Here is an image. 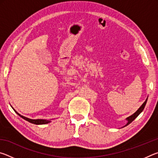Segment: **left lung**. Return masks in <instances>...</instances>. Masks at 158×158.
I'll return each mask as SVG.
<instances>
[{
    "label": "left lung",
    "instance_id": "left-lung-1",
    "mask_svg": "<svg viewBox=\"0 0 158 158\" xmlns=\"http://www.w3.org/2000/svg\"><path fill=\"white\" fill-rule=\"evenodd\" d=\"M146 102H147V99L146 100V101L143 103V105H141L139 108L138 110L136 111L135 114H132V116H129L128 118H127V123L126 124V125H125V126H127V125H129L130 123H132L134 121V120H135L136 118H137L139 116V114L141 113V112L143 110V109H144V107H145V105H146Z\"/></svg>",
    "mask_w": 158,
    "mask_h": 158
}]
</instances>
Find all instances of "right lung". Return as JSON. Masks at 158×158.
I'll return each mask as SVG.
<instances>
[{
    "instance_id": "1",
    "label": "right lung",
    "mask_w": 158,
    "mask_h": 158,
    "mask_svg": "<svg viewBox=\"0 0 158 158\" xmlns=\"http://www.w3.org/2000/svg\"><path fill=\"white\" fill-rule=\"evenodd\" d=\"M15 110V109H14ZM15 111L17 113L19 116L20 117L22 118H23L24 120H26V121H27L28 122L31 123H33V124H35V125H42V124H47L48 123H49L50 121H48V120H43V119H30L28 118H26V117H24L23 116H21V115H20L19 114H18L17 111H16L15 110Z\"/></svg>"
}]
</instances>
